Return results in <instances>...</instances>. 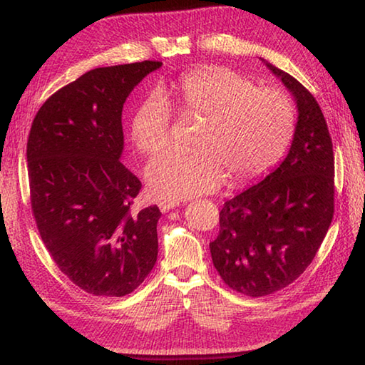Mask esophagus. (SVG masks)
I'll use <instances>...</instances> for the list:
<instances>
[{
    "label": "esophagus",
    "mask_w": 365,
    "mask_h": 365,
    "mask_svg": "<svg viewBox=\"0 0 365 365\" xmlns=\"http://www.w3.org/2000/svg\"><path fill=\"white\" fill-rule=\"evenodd\" d=\"M178 206V201H172V200H163L159 202V209L163 212H168L170 209H175Z\"/></svg>",
    "instance_id": "1"
}]
</instances>
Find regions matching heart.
Masks as SVG:
<instances>
[{"mask_svg":"<svg viewBox=\"0 0 365 365\" xmlns=\"http://www.w3.org/2000/svg\"><path fill=\"white\" fill-rule=\"evenodd\" d=\"M169 103L202 125L196 151H164L148 164V187L160 200L211 193L225 177L232 187L256 180L283 158L294 135L296 110L285 91L256 86L228 67H201L138 101L130 137L140 153L151 156L169 145Z\"/></svg>","mask_w":365,"mask_h":365,"instance_id":"heart-1","label":"heart"}]
</instances>
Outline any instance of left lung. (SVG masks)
<instances>
[{"instance_id":"1","label":"left lung","mask_w":365,"mask_h":365,"mask_svg":"<svg viewBox=\"0 0 365 365\" xmlns=\"http://www.w3.org/2000/svg\"><path fill=\"white\" fill-rule=\"evenodd\" d=\"M267 67L296 100L293 143L264 180L224 202L219 235L209 243L225 285L252 298L298 279L316 257L335 211V158L322 109L294 77Z\"/></svg>"}]
</instances>
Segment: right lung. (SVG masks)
<instances>
[{"label": "right lung", "mask_w": 365, "mask_h": 365, "mask_svg": "<svg viewBox=\"0 0 365 365\" xmlns=\"http://www.w3.org/2000/svg\"><path fill=\"white\" fill-rule=\"evenodd\" d=\"M160 61L98 67L53 93L27 140L30 205L59 270L83 292L125 296L158 259V206L137 211L141 182L120 163L122 108Z\"/></svg>", "instance_id": "add662e5"}]
</instances>
